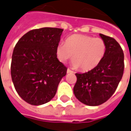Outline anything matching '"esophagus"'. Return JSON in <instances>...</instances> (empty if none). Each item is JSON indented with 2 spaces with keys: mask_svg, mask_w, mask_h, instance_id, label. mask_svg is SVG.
Instances as JSON below:
<instances>
[{
  "mask_svg": "<svg viewBox=\"0 0 131 131\" xmlns=\"http://www.w3.org/2000/svg\"><path fill=\"white\" fill-rule=\"evenodd\" d=\"M74 72L72 71L71 70H70L69 68H68V70H67V73H73Z\"/></svg>",
  "mask_w": 131,
  "mask_h": 131,
  "instance_id": "obj_1",
  "label": "esophagus"
}]
</instances>
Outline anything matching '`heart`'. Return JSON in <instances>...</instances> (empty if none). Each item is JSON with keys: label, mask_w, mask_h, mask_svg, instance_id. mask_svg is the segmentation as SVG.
<instances>
[{"label": "heart", "mask_w": 131, "mask_h": 131, "mask_svg": "<svg viewBox=\"0 0 131 131\" xmlns=\"http://www.w3.org/2000/svg\"><path fill=\"white\" fill-rule=\"evenodd\" d=\"M106 43L101 38L74 34L68 37L65 43H60L56 49L57 57L61 63H66L73 55L72 66L88 71L95 68L104 59Z\"/></svg>", "instance_id": "obj_1"}]
</instances>
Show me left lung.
<instances>
[{
	"instance_id": "8db88e82",
	"label": "left lung",
	"mask_w": 131,
	"mask_h": 131,
	"mask_svg": "<svg viewBox=\"0 0 131 131\" xmlns=\"http://www.w3.org/2000/svg\"><path fill=\"white\" fill-rule=\"evenodd\" d=\"M99 36L106 43L104 59L90 71L75 74L77 80L73 88L79 101L92 106L104 104L113 95L124 69V56L119 44L110 36Z\"/></svg>"
}]
</instances>
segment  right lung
<instances>
[{
	"label": "right lung",
	"mask_w": 131,
	"mask_h": 131,
	"mask_svg": "<svg viewBox=\"0 0 131 131\" xmlns=\"http://www.w3.org/2000/svg\"><path fill=\"white\" fill-rule=\"evenodd\" d=\"M63 31L53 27L32 29L18 40L14 49L12 79L18 95L31 105L50 102L66 74L67 68L56 54Z\"/></svg>",
	"instance_id": "obj_1"
}]
</instances>
